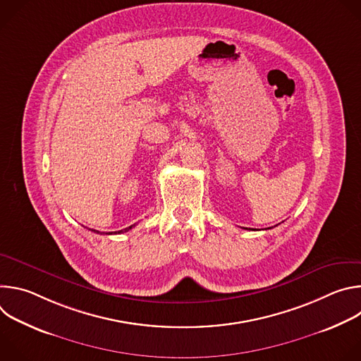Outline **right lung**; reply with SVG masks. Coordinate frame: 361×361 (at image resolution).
Instances as JSON below:
<instances>
[{
  "label": "right lung",
  "instance_id": "right-lung-1",
  "mask_svg": "<svg viewBox=\"0 0 361 361\" xmlns=\"http://www.w3.org/2000/svg\"><path fill=\"white\" fill-rule=\"evenodd\" d=\"M133 227H134V226H130V227H127V228H124V230H120V231H118V233H117V231H116V233H106V234H121V233H126V231H128V230H131V228H133ZM92 231H94V233H98V234H101V233H99V231H95V230H92Z\"/></svg>",
  "mask_w": 361,
  "mask_h": 361
}]
</instances>
